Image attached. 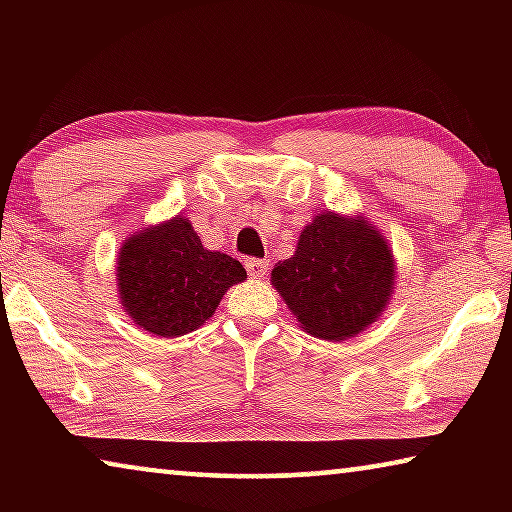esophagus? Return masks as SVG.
<instances>
[{
  "label": "esophagus",
  "mask_w": 512,
  "mask_h": 512,
  "mask_svg": "<svg viewBox=\"0 0 512 512\" xmlns=\"http://www.w3.org/2000/svg\"><path fill=\"white\" fill-rule=\"evenodd\" d=\"M244 266H246L248 275H253V277H264L268 273V262H264V259L246 257L244 259Z\"/></svg>",
  "instance_id": "1"
}]
</instances>
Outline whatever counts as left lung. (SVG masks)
<instances>
[{
    "instance_id": "left-lung-1",
    "label": "left lung",
    "mask_w": 512,
    "mask_h": 512,
    "mask_svg": "<svg viewBox=\"0 0 512 512\" xmlns=\"http://www.w3.org/2000/svg\"><path fill=\"white\" fill-rule=\"evenodd\" d=\"M393 277V253L370 223L323 212L300 232L296 255L273 268V287L302 329L343 341L375 323Z\"/></svg>"
}]
</instances>
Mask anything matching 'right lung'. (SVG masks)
Returning <instances> with one entry per match:
<instances>
[{
  "label": "right lung",
  "mask_w": 512,
  "mask_h": 512,
  "mask_svg": "<svg viewBox=\"0 0 512 512\" xmlns=\"http://www.w3.org/2000/svg\"><path fill=\"white\" fill-rule=\"evenodd\" d=\"M244 277L237 259L203 248L183 216L133 235L121 246L117 266L121 305L155 336L194 332Z\"/></svg>",
  "instance_id": "1"
}]
</instances>
